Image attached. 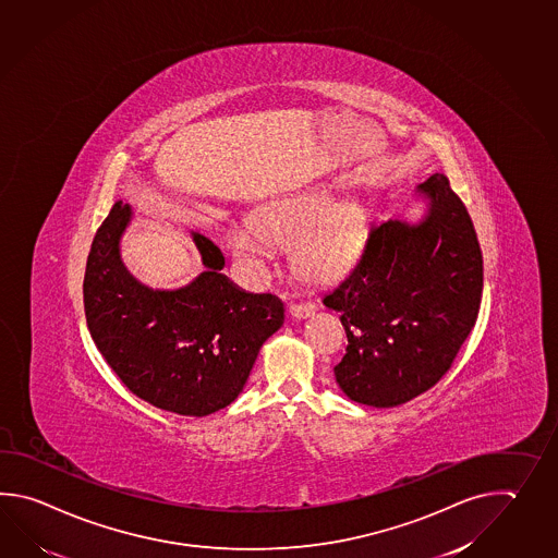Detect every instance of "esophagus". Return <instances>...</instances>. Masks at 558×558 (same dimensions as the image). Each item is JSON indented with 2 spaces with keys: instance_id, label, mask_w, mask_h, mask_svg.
Segmentation results:
<instances>
[{
  "instance_id": "34e87169",
  "label": "esophagus",
  "mask_w": 558,
  "mask_h": 558,
  "mask_svg": "<svg viewBox=\"0 0 558 558\" xmlns=\"http://www.w3.org/2000/svg\"><path fill=\"white\" fill-rule=\"evenodd\" d=\"M316 304L314 302H302V304H292L290 306V316L296 319H306L310 316H314L316 314Z\"/></svg>"
}]
</instances>
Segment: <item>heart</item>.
Returning <instances> with one entry per match:
<instances>
[{
  "label": "heart",
  "instance_id": "obj_1",
  "mask_svg": "<svg viewBox=\"0 0 558 558\" xmlns=\"http://www.w3.org/2000/svg\"><path fill=\"white\" fill-rule=\"evenodd\" d=\"M251 228L228 234V251L239 258L292 248L294 272L310 282H330L352 268L364 251L367 213L355 201H338L326 191L296 194L260 206Z\"/></svg>",
  "mask_w": 558,
  "mask_h": 558
}]
</instances>
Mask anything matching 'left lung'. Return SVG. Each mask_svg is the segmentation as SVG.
<instances>
[{"label":"left lung","mask_w":558,"mask_h":558,"mask_svg":"<svg viewBox=\"0 0 558 558\" xmlns=\"http://www.w3.org/2000/svg\"><path fill=\"white\" fill-rule=\"evenodd\" d=\"M415 194L425 215L369 228L355 268L324 294L348 336L336 381L372 408H396L435 386L481 306L483 256L465 205L441 172Z\"/></svg>","instance_id":"1"}]
</instances>
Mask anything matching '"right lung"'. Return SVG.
I'll list each match as a JSON object with an SVG mask.
<instances>
[{
  "label": "right lung",
  "instance_id": "obj_1",
  "mask_svg": "<svg viewBox=\"0 0 558 558\" xmlns=\"http://www.w3.org/2000/svg\"><path fill=\"white\" fill-rule=\"evenodd\" d=\"M131 220L133 208L117 201L93 239L83 280L93 341L135 396L205 417L239 398L262 343L284 324V304L230 282L222 252L198 232L205 272L177 290L141 284L121 258Z\"/></svg>",
  "mask_w": 558,
  "mask_h": 558
}]
</instances>
